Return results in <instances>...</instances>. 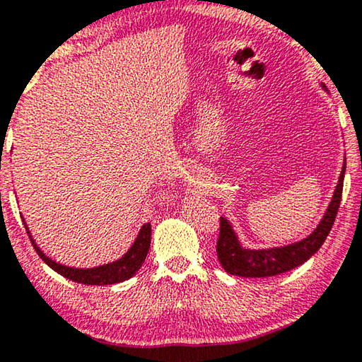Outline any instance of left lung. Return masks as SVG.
Segmentation results:
<instances>
[{"label":"left lung","mask_w":362,"mask_h":362,"mask_svg":"<svg viewBox=\"0 0 362 362\" xmlns=\"http://www.w3.org/2000/svg\"><path fill=\"white\" fill-rule=\"evenodd\" d=\"M344 170H346V163L343 164L335 193H333L332 202L328 204L320 224L317 226V229L309 237L296 242V244L265 250L244 249L229 221L226 218H219V237L218 244H216V252H218L219 263L226 272L244 278H267L289 272V269L309 260L325 242L333 223H335L339 202H341Z\"/></svg>","instance_id":"left-lung-1"}]
</instances>
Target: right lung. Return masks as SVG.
Wrapping results in <instances>:
<instances>
[{
    "instance_id": "obj_1",
    "label": "right lung",
    "mask_w": 362,
    "mask_h": 362,
    "mask_svg": "<svg viewBox=\"0 0 362 362\" xmlns=\"http://www.w3.org/2000/svg\"><path fill=\"white\" fill-rule=\"evenodd\" d=\"M24 223V219H23ZM25 224V223H24ZM27 234L30 237L29 229H27ZM32 245H34L35 252L39 253V257L43 262L47 263L52 269H55L58 274L62 276L71 279V281L76 283H83V284H93V286H105V284H115V283H122L125 279L132 278L134 273L141 268L144 258H146L148 252H149V244H151V224L146 223L143 224L141 230L136 237V240L133 242V245L129 247V250L123 255L122 258H118L117 262L107 263V265L102 267H95V268H71V267H64L62 263L53 262L52 258H48L45 253H43L34 239L30 237Z\"/></svg>"
}]
</instances>
